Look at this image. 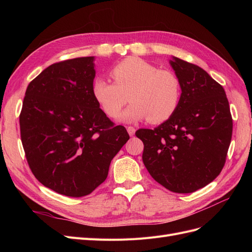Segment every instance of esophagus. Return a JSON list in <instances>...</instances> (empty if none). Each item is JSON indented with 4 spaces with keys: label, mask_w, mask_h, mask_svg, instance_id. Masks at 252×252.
I'll use <instances>...</instances> for the list:
<instances>
[{
    "label": "esophagus",
    "mask_w": 252,
    "mask_h": 252,
    "mask_svg": "<svg viewBox=\"0 0 252 252\" xmlns=\"http://www.w3.org/2000/svg\"><path fill=\"white\" fill-rule=\"evenodd\" d=\"M127 131H128L129 135L133 136V135H134V132H135V129H134L133 127H131V126H128V127H127Z\"/></svg>",
    "instance_id": "obj_1"
}]
</instances>
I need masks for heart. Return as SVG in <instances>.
Segmentation results:
<instances>
[{
	"label": "heart",
	"mask_w": 252,
	"mask_h": 252,
	"mask_svg": "<svg viewBox=\"0 0 252 252\" xmlns=\"http://www.w3.org/2000/svg\"><path fill=\"white\" fill-rule=\"evenodd\" d=\"M110 75L114 83L101 77L93 83L95 101L108 117L118 118L128 98L131 105L121 117L127 123L147 119L150 124H159L177 111L182 87L173 71L129 57L114 65Z\"/></svg>",
	"instance_id": "heart-1"
}]
</instances>
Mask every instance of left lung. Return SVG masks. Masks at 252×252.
Here are the masks:
<instances>
[{"label":"left lung","mask_w":252,"mask_h":252,"mask_svg":"<svg viewBox=\"0 0 252 252\" xmlns=\"http://www.w3.org/2000/svg\"><path fill=\"white\" fill-rule=\"evenodd\" d=\"M170 65L181 81L179 107L155 129H139L143 163L150 175L172 192L203 188L222 171L232 136L225 90L201 67L179 58Z\"/></svg>","instance_id":"left-lung-1"}]
</instances>
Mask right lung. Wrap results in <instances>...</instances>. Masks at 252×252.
Segmentation results:
<instances>
[{
    "instance_id": "add662e5",
    "label": "right lung",
    "mask_w": 252,
    "mask_h": 252,
    "mask_svg": "<svg viewBox=\"0 0 252 252\" xmlns=\"http://www.w3.org/2000/svg\"><path fill=\"white\" fill-rule=\"evenodd\" d=\"M94 57L62 61L29 83L20 113L23 148L36 180L60 194H90L129 140L93 94Z\"/></svg>"
}]
</instances>
